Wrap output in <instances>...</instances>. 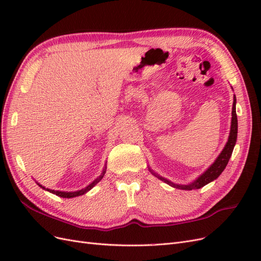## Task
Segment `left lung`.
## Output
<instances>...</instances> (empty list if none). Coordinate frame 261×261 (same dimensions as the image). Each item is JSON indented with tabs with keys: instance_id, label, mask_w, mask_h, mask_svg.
<instances>
[{
	"instance_id": "obj_1",
	"label": "left lung",
	"mask_w": 261,
	"mask_h": 261,
	"mask_svg": "<svg viewBox=\"0 0 261 261\" xmlns=\"http://www.w3.org/2000/svg\"><path fill=\"white\" fill-rule=\"evenodd\" d=\"M236 98L234 96V101H233V108H232V122H231V130H230V136H228L227 143L224 147V149L222 150V152L219 154V156L217 158V160L211 164V167L204 172L202 174L197 178L196 180H194L193 183L188 184V185H177L172 183V181L163 178L162 176H159L153 171L150 170V172L152 173L153 175H155L158 178H160L161 180L168 183L169 185L175 187V188H180L184 189V191H192V189H198L203 187L204 185L209 184L210 181L215 180L216 178H218L220 176L221 173L223 172V170L225 169V167L227 165L228 160L232 155L234 146L236 144V138H238V115H236Z\"/></svg>"
}]
</instances>
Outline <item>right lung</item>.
<instances>
[{"instance_id":"1","label":"right lung","mask_w":261,"mask_h":261,"mask_svg":"<svg viewBox=\"0 0 261 261\" xmlns=\"http://www.w3.org/2000/svg\"><path fill=\"white\" fill-rule=\"evenodd\" d=\"M106 167H105V169H103V171H102V173H101V175L99 176V177H97L96 179H94L91 184H89L88 186L87 187H85L84 189H81V191H77V192H59V191H53V189H49V188H45V187H43L42 185H40V184H38L39 186H40L41 188H43V189H45V191H48V192H50V193H52V194H55L57 196H59V197H63V198H73V197H77V196H81V195H84V194H86L87 192H89L90 189L96 185L97 183H99V181L102 179V177L105 176V174H106Z\"/></svg>"}]
</instances>
